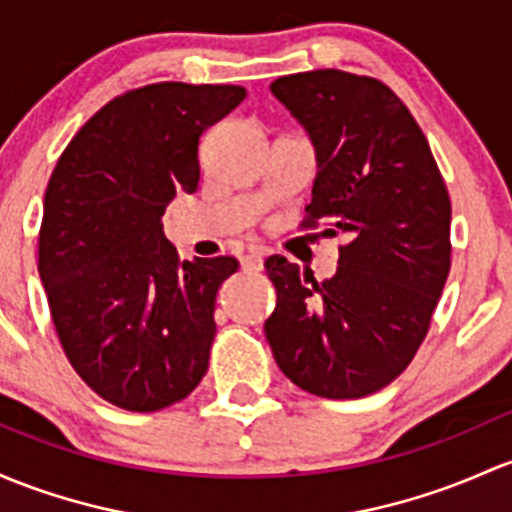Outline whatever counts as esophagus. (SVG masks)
I'll return each instance as SVG.
<instances>
[{"instance_id":"34e87169","label":"esophagus","mask_w":512,"mask_h":512,"mask_svg":"<svg viewBox=\"0 0 512 512\" xmlns=\"http://www.w3.org/2000/svg\"><path fill=\"white\" fill-rule=\"evenodd\" d=\"M241 266L249 268V271H258L263 266V251L261 249H251L241 256Z\"/></svg>"}]
</instances>
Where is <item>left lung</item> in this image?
<instances>
[{
  "label": "left lung",
  "instance_id": "1",
  "mask_svg": "<svg viewBox=\"0 0 512 512\" xmlns=\"http://www.w3.org/2000/svg\"><path fill=\"white\" fill-rule=\"evenodd\" d=\"M271 92L317 153L302 227L344 232L339 266L317 283L266 258L278 302L266 339L280 371L312 395L364 398L420 349L452 266V202L410 109L381 80L344 70L283 75Z\"/></svg>",
  "mask_w": 512,
  "mask_h": 512
}]
</instances>
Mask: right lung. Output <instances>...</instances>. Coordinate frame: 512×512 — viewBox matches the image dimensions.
Wrapping results in <instances>:
<instances>
[{
  "label": "right lung",
  "instance_id": "obj_1",
  "mask_svg": "<svg viewBox=\"0 0 512 512\" xmlns=\"http://www.w3.org/2000/svg\"><path fill=\"white\" fill-rule=\"evenodd\" d=\"M246 97L239 85L156 82L107 102L73 136L43 197L38 276L65 356L100 398L156 412L210 364L232 256L180 261L161 217L200 183V136Z\"/></svg>",
  "mask_w": 512,
  "mask_h": 512
}]
</instances>
